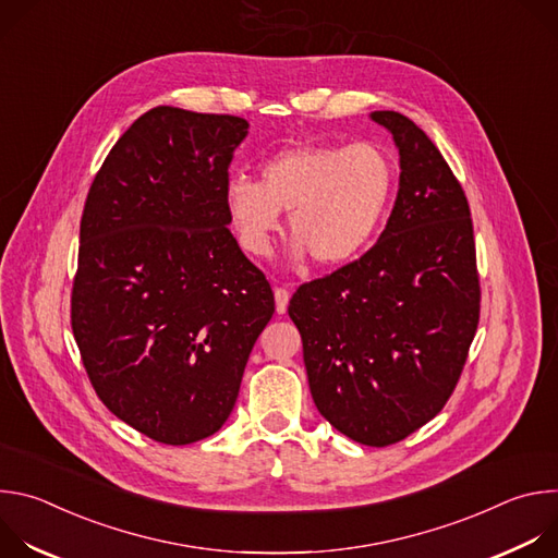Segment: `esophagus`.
<instances>
[{"mask_svg":"<svg viewBox=\"0 0 558 558\" xmlns=\"http://www.w3.org/2000/svg\"><path fill=\"white\" fill-rule=\"evenodd\" d=\"M274 298H276V311H278V313H284V311H287V304H289V298H291L289 289L278 287V289L274 291Z\"/></svg>","mask_w":558,"mask_h":558,"instance_id":"obj_1","label":"esophagus"}]
</instances>
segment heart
<instances>
[{
  "instance_id": "obj_1",
  "label": "heart",
  "mask_w": 558,
  "mask_h": 558,
  "mask_svg": "<svg viewBox=\"0 0 558 558\" xmlns=\"http://www.w3.org/2000/svg\"><path fill=\"white\" fill-rule=\"evenodd\" d=\"M395 185L397 163L379 143H302L269 156L260 181L231 177L225 207L238 243L252 256L271 254L280 211H289L295 254L331 269L371 243Z\"/></svg>"
}]
</instances>
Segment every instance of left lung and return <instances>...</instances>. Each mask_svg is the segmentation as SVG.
<instances>
[{"label": "left lung", "mask_w": 558, "mask_h": 558, "mask_svg": "<svg viewBox=\"0 0 558 558\" xmlns=\"http://www.w3.org/2000/svg\"><path fill=\"white\" fill-rule=\"evenodd\" d=\"M400 149V190L379 241L289 302L313 402L342 435L390 446L448 402L480 325L468 198L409 117L379 110Z\"/></svg>", "instance_id": "left-lung-1"}]
</instances>
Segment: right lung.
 Instances as JSON below:
<instances>
[{"label": "right lung", "instance_id": "1", "mask_svg": "<svg viewBox=\"0 0 558 558\" xmlns=\"http://www.w3.org/2000/svg\"><path fill=\"white\" fill-rule=\"evenodd\" d=\"M250 123L158 106L97 172L78 229L70 325L99 400L168 446L214 435L276 311L229 231L225 183Z\"/></svg>", "mask_w": 558, "mask_h": 558}]
</instances>
